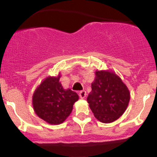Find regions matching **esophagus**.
<instances>
[{
    "instance_id": "34e87169",
    "label": "esophagus",
    "mask_w": 157,
    "mask_h": 157,
    "mask_svg": "<svg viewBox=\"0 0 157 157\" xmlns=\"http://www.w3.org/2000/svg\"><path fill=\"white\" fill-rule=\"evenodd\" d=\"M86 97V91H81L80 92V97L81 99H84Z\"/></svg>"
}]
</instances>
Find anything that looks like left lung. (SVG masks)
<instances>
[{"label": "left lung", "mask_w": 157, "mask_h": 157, "mask_svg": "<svg viewBox=\"0 0 157 157\" xmlns=\"http://www.w3.org/2000/svg\"><path fill=\"white\" fill-rule=\"evenodd\" d=\"M130 98L128 88L114 71H95L87 101L97 120L102 123L118 120L127 109Z\"/></svg>", "instance_id": "left-lung-1"}]
</instances>
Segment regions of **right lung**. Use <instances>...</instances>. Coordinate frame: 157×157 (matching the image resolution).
I'll list each match as a JSON object with an SVG mask.
<instances>
[{"mask_svg":"<svg viewBox=\"0 0 157 157\" xmlns=\"http://www.w3.org/2000/svg\"><path fill=\"white\" fill-rule=\"evenodd\" d=\"M60 72L57 77L48 76L36 88L32 96V106L38 117L50 125L63 123L79 100L78 94L61 84Z\"/></svg>","mask_w":157,"mask_h":157,"instance_id":"1","label":"right lung"}]
</instances>
